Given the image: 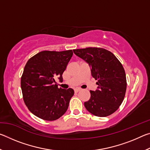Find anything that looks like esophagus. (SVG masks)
Wrapping results in <instances>:
<instances>
[{
  "label": "esophagus",
  "mask_w": 150,
  "mask_h": 150,
  "mask_svg": "<svg viewBox=\"0 0 150 150\" xmlns=\"http://www.w3.org/2000/svg\"><path fill=\"white\" fill-rule=\"evenodd\" d=\"M81 90V89L80 88H75V89H74L75 93H77V92H79V91H80Z\"/></svg>",
  "instance_id": "34e87169"
}]
</instances>
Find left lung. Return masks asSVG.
<instances>
[{
	"label": "left lung",
	"instance_id": "obj_1",
	"mask_svg": "<svg viewBox=\"0 0 150 150\" xmlns=\"http://www.w3.org/2000/svg\"><path fill=\"white\" fill-rule=\"evenodd\" d=\"M73 51L87 63L91 75L97 80V88L90 91V99L84 103L86 109L99 117L112 115L120 106L126 93V78L122 65L112 53L103 48Z\"/></svg>",
	"mask_w": 150,
	"mask_h": 150
}]
</instances>
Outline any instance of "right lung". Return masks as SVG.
<instances>
[{
    "instance_id": "add662e5",
    "label": "right lung",
    "mask_w": 150,
    "mask_h": 150,
    "mask_svg": "<svg viewBox=\"0 0 150 150\" xmlns=\"http://www.w3.org/2000/svg\"><path fill=\"white\" fill-rule=\"evenodd\" d=\"M73 54L72 50L43 51L26 63L21 77L22 92L28 108L37 117L53 121L67 111L74 91L59 88L55 79L62 82Z\"/></svg>"
}]
</instances>
